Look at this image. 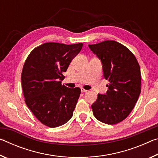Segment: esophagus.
<instances>
[{"instance_id":"1","label":"esophagus","mask_w":158,"mask_h":158,"mask_svg":"<svg viewBox=\"0 0 158 158\" xmlns=\"http://www.w3.org/2000/svg\"><path fill=\"white\" fill-rule=\"evenodd\" d=\"M81 93H85V92H87L88 90L84 89H83V88H81Z\"/></svg>"}]
</instances>
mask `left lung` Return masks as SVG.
<instances>
[{
  "label": "left lung",
  "mask_w": 158,
  "mask_h": 158,
  "mask_svg": "<svg viewBox=\"0 0 158 158\" xmlns=\"http://www.w3.org/2000/svg\"><path fill=\"white\" fill-rule=\"evenodd\" d=\"M89 47L101 60L104 77L109 82L106 94H98L91 105L93 113L104 123H118L130 114L140 95L139 65L135 55L118 42L106 40Z\"/></svg>",
  "instance_id": "8db88e82"
}]
</instances>
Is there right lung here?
<instances>
[{
    "instance_id": "add662e5",
    "label": "right lung",
    "mask_w": 158,
    "mask_h": 158,
    "mask_svg": "<svg viewBox=\"0 0 158 158\" xmlns=\"http://www.w3.org/2000/svg\"><path fill=\"white\" fill-rule=\"evenodd\" d=\"M82 47L47 42L35 48L25 61L21 83L26 104L48 127L60 126L73 116L81 89L66 87L61 79Z\"/></svg>"
}]
</instances>
